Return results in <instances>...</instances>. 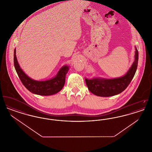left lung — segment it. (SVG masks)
I'll return each mask as SVG.
<instances>
[{
	"mask_svg": "<svg viewBox=\"0 0 152 152\" xmlns=\"http://www.w3.org/2000/svg\"><path fill=\"white\" fill-rule=\"evenodd\" d=\"M134 61L126 73L123 76L114 79L94 77L86 78V82L89 91L98 96L110 97L119 94L124 91L133 79L137 68L138 52L135 47Z\"/></svg>",
	"mask_w": 152,
	"mask_h": 152,
	"instance_id": "8db88e82",
	"label": "left lung"
}]
</instances>
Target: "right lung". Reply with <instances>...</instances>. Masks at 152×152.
Returning <instances> with one entry per match:
<instances>
[{"label":"right lung","instance_id":"obj_1","mask_svg":"<svg viewBox=\"0 0 152 152\" xmlns=\"http://www.w3.org/2000/svg\"><path fill=\"white\" fill-rule=\"evenodd\" d=\"M14 63L15 70L24 86L32 94L42 96L52 95L60 91L64 86L65 76L69 69V66L64 65L54 77L45 81H37L31 79L23 72L17 60L16 48L14 50Z\"/></svg>","mask_w":152,"mask_h":152}]
</instances>
